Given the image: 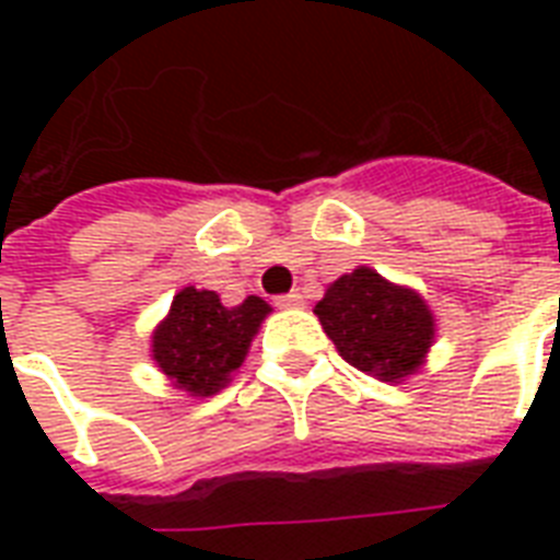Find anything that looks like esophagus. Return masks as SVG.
Masks as SVG:
<instances>
[{
  "label": "esophagus",
  "mask_w": 560,
  "mask_h": 560,
  "mask_svg": "<svg viewBox=\"0 0 560 560\" xmlns=\"http://www.w3.org/2000/svg\"><path fill=\"white\" fill-rule=\"evenodd\" d=\"M305 302V296L299 293V290H293V293H284V296H276V305L279 307H299Z\"/></svg>",
  "instance_id": "1"
}]
</instances>
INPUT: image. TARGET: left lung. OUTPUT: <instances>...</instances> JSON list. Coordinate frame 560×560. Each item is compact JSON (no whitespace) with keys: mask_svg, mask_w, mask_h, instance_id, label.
<instances>
[{"mask_svg":"<svg viewBox=\"0 0 560 560\" xmlns=\"http://www.w3.org/2000/svg\"><path fill=\"white\" fill-rule=\"evenodd\" d=\"M314 314L346 363L386 383L416 374L435 337V319L424 299L386 281L372 267L340 276Z\"/></svg>","mask_w":560,"mask_h":560,"instance_id":"1","label":"left lung"}]
</instances>
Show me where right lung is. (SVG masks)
Returning <instances> with one entry per match:
<instances>
[{"instance_id": "1", "label": "right lung", "mask_w": 560, "mask_h": 560, "mask_svg": "<svg viewBox=\"0 0 560 560\" xmlns=\"http://www.w3.org/2000/svg\"><path fill=\"white\" fill-rule=\"evenodd\" d=\"M267 314L270 305L258 296L226 307L214 290L183 288L153 331V360L177 389L214 395L241 369Z\"/></svg>"}]
</instances>
